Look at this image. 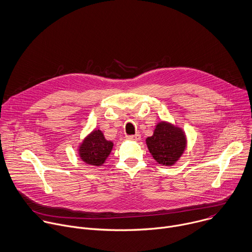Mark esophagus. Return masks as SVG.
I'll return each instance as SVG.
<instances>
[{"label":"esophagus","instance_id":"esophagus-1","mask_svg":"<svg viewBox=\"0 0 252 252\" xmlns=\"http://www.w3.org/2000/svg\"><path fill=\"white\" fill-rule=\"evenodd\" d=\"M127 140H131V141H137L140 139V134H134V135H128L126 136Z\"/></svg>","mask_w":252,"mask_h":252}]
</instances>
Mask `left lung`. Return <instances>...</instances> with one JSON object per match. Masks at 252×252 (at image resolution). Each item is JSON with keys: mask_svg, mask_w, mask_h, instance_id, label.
<instances>
[{"mask_svg": "<svg viewBox=\"0 0 252 252\" xmlns=\"http://www.w3.org/2000/svg\"><path fill=\"white\" fill-rule=\"evenodd\" d=\"M145 142L158 164L173 166L186 150L187 136L182 127L170 122L160 121Z\"/></svg>", "mask_w": 252, "mask_h": 252, "instance_id": "8db88e82", "label": "left lung"}]
</instances>
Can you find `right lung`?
Wrapping results in <instances>:
<instances>
[{
  "label": "right lung",
  "instance_id": "obj_1",
  "mask_svg": "<svg viewBox=\"0 0 252 252\" xmlns=\"http://www.w3.org/2000/svg\"><path fill=\"white\" fill-rule=\"evenodd\" d=\"M114 147V142L106 139L104 132L94 129L79 143L77 151L80 159L90 166H102Z\"/></svg>",
  "mask_w": 252,
  "mask_h": 252
}]
</instances>
